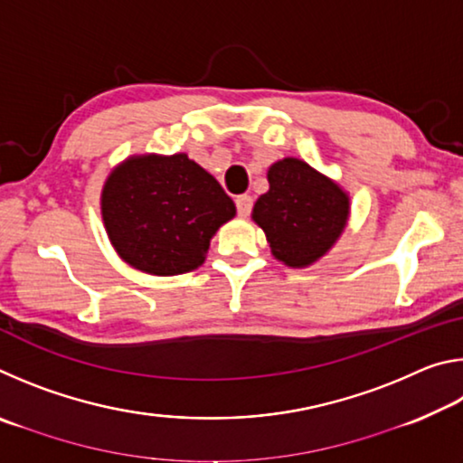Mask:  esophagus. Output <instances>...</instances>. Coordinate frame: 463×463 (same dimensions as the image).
Masks as SVG:
<instances>
[{
    "label": "esophagus",
    "instance_id": "obj_1",
    "mask_svg": "<svg viewBox=\"0 0 463 463\" xmlns=\"http://www.w3.org/2000/svg\"><path fill=\"white\" fill-rule=\"evenodd\" d=\"M234 202H237L239 216H249L250 208H253V198H250V195H239V198Z\"/></svg>",
    "mask_w": 463,
    "mask_h": 463
}]
</instances>
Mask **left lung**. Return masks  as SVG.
Segmentation results:
<instances>
[{"instance_id":"obj_1","label":"left lung","mask_w":463,"mask_h":463,"mask_svg":"<svg viewBox=\"0 0 463 463\" xmlns=\"http://www.w3.org/2000/svg\"><path fill=\"white\" fill-rule=\"evenodd\" d=\"M269 190L253 206V222L265 232L271 255L288 268L315 265L335 247L351 213L349 194L335 179L296 156L268 169Z\"/></svg>"}]
</instances>
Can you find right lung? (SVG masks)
Returning <instances> with one entry per match:
<instances>
[{"label":"right lung","instance_id":"add662e5","mask_svg":"<svg viewBox=\"0 0 463 463\" xmlns=\"http://www.w3.org/2000/svg\"><path fill=\"white\" fill-rule=\"evenodd\" d=\"M99 203L116 253L148 276L198 269L216 231L237 214L221 184L185 153L128 156L109 171Z\"/></svg>","mask_w":463,"mask_h":463}]
</instances>
